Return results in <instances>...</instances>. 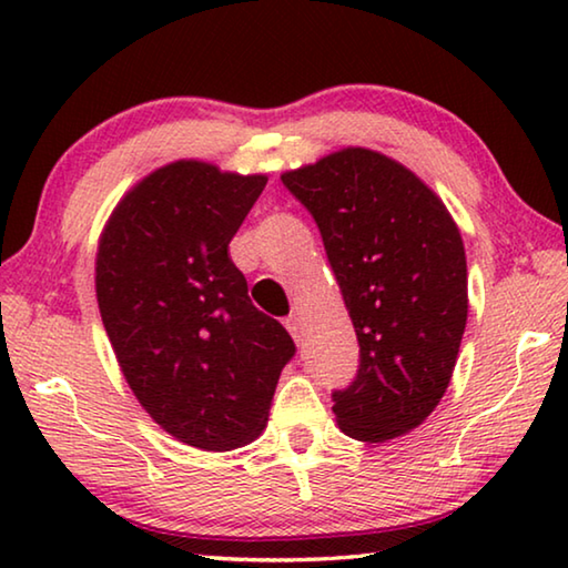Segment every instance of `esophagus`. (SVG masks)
Instances as JSON below:
<instances>
[{"mask_svg":"<svg viewBox=\"0 0 568 568\" xmlns=\"http://www.w3.org/2000/svg\"><path fill=\"white\" fill-rule=\"evenodd\" d=\"M285 328H287V333L293 335L295 343L303 341V323H301V318H297V315H287V318H285Z\"/></svg>","mask_w":568,"mask_h":568,"instance_id":"esophagus-1","label":"esophagus"}]
</instances>
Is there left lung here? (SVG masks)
I'll return each mask as SVG.
<instances>
[{
  "label": "left lung",
  "mask_w": 568,
  "mask_h": 568,
  "mask_svg": "<svg viewBox=\"0 0 568 568\" xmlns=\"http://www.w3.org/2000/svg\"><path fill=\"white\" fill-rule=\"evenodd\" d=\"M281 180L318 225L358 335V373L333 390L341 430L368 444L408 434L444 398L466 331V253L454 217L410 170L365 148Z\"/></svg>",
  "instance_id": "left-lung-1"
}]
</instances>
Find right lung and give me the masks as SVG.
<instances>
[{
  "instance_id": "1",
  "label": "right lung",
  "mask_w": 568,
  "mask_h": 568,
  "mask_svg": "<svg viewBox=\"0 0 568 568\" xmlns=\"http://www.w3.org/2000/svg\"><path fill=\"white\" fill-rule=\"evenodd\" d=\"M265 182L172 162L122 197L100 237L94 287L124 378L152 420L195 448L261 436L295 355L227 253Z\"/></svg>"
}]
</instances>
